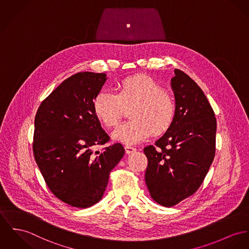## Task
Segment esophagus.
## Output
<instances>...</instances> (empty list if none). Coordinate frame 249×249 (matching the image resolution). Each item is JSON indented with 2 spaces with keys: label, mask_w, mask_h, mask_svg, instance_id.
<instances>
[{
  "label": "esophagus",
  "mask_w": 249,
  "mask_h": 249,
  "mask_svg": "<svg viewBox=\"0 0 249 249\" xmlns=\"http://www.w3.org/2000/svg\"><path fill=\"white\" fill-rule=\"evenodd\" d=\"M135 151H136V149L134 148V147H132V146H128V145H126V146H125V152H126L127 154L134 153Z\"/></svg>",
  "instance_id": "esophagus-1"
}]
</instances>
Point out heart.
Masks as SVG:
<instances>
[{"instance_id": "1", "label": "heart", "mask_w": 249, "mask_h": 249, "mask_svg": "<svg viewBox=\"0 0 249 249\" xmlns=\"http://www.w3.org/2000/svg\"><path fill=\"white\" fill-rule=\"evenodd\" d=\"M131 107L133 120L119 125L112 134L115 140L128 145L143 142L153 133L164 134L175 115L172 96L152 77L144 75L126 77L118 83L116 93L101 91L93 100L94 114L107 128L115 126L124 108Z\"/></svg>"}]
</instances>
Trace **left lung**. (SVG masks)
Instances as JSON below:
<instances>
[{"label": "left lung", "instance_id": "8db88e82", "mask_svg": "<svg viewBox=\"0 0 249 249\" xmlns=\"http://www.w3.org/2000/svg\"><path fill=\"white\" fill-rule=\"evenodd\" d=\"M171 79L175 115L171 127L154 146L144 149L148 158L145 181L151 197L170 208L200 188L215 156L216 117L197 83L179 69Z\"/></svg>", "mask_w": 249, "mask_h": 249}]
</instances>
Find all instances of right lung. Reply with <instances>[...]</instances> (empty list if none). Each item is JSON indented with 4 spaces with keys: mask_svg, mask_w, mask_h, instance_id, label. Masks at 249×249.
<instances>
[{
    "mask_svg": "<svg viewBox=\"0 0 249 249\" xmlns=\"http://www.w3.org/2000/svg\"><path fill=\"white\" fill-rule=\"evenodd\" d=\"M107 79L104 73L80 72L65 79L39 105L33 153L52 193L86 209L99 202L110 172L123 157L119 143L93 153L110 139L93 111V100Z\"/></svg>",
    "mask_w": 249,
    "mask_h": 249,
    "instance_id": "1",
    "label": "right lung"
}]
</instances>
